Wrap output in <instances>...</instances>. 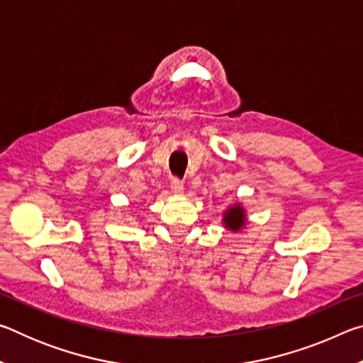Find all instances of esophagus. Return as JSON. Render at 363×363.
<instances>
[{"instance_id":"34e87169","label":"esophagus","mask_w":363,"mask_h":363,"mask_svg":"<svg viewBox=\"0 0 363 363\" xmlns=\"http://www.w3.org/2000/svg\"><path fill=\"white\" fill-rule=\"evenodd\" d=\"M171 190H173L174 194H182V190H184V182L181 181V179H177V177H174L173 181H171Z\"/></svg>"}]
</instances>
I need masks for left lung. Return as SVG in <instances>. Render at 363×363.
Listing matches in <instances>:
<instances>
[{"label": "left lung", "mask_w": 363, "mask_h": 363, "mask_svg": "<svg viewBox=\"0 0 363 363\" xmlns=\"http://www.w3.org/2000/svg\"><path fill=\"white\" fill-rule=\"evenodd\" d=\"M223 223L225 225V229L233 230V232L243 229V225L247 224V214H245L243 206L237 203L230 206L229 210H225Z\"/></svg>", "instance_id": "1"}]
</instances>
